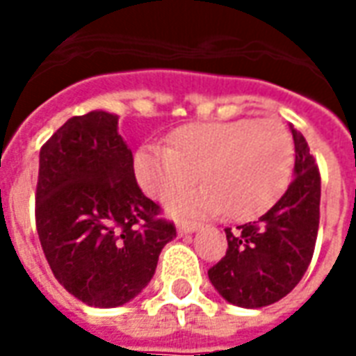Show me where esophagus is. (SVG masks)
Wrapping results in <instances>:
<instances>
[{
    "instance_id": "obj_1",
    "label": "esophagus",
    "mask_w": 356,
    "mask_h": 356,
    "mask_svg": "<svg viewBox=\"0 0 356 356\" xmlns=\"http://www.w3.org/2000/svg\"><path fill=\"white\" fill-rule=\"evenodd\" d=\"M198 229H200V225L198 223H186V221H183V223L177 225L179 234H193V232H196Z\"/></svg>"
}]
</instances>
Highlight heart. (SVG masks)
Here are the masks:
<instances>
[{
    "label": "heart",
    "instance_id": "obj_1",
    "mask_svg": "<svg viewBox=\"0 0 356 356\" xmlns=\"http://www.w3.org/2000/svg\"><path fill=\"white\" fill-rule=\"evenodd\" d=\"M293 165V143L275 120L200 122L179 127L168 147L145 143L133 154L140 191L165 200L196 177L204 185L173 196L168 211L177 217L221 213L254 217L282 196Z\"/></svg>",
    "mask_w": 356,
    "mask_h": 356
}]
</instances>
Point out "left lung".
<instances>
[{
	"instance_id": "8db88e82",
	"label": "left lung",
	"mask_w": 356,
	"mask_h": 356,
	"mask_svg": "<svg viewBox=\"0 0 356 356\" xmlns=\"http://www.w3.org/2000/svg\"><path fill=\"white\" fill-rule=\"evenodd\" d=\"M293 179L267 213L236 229H225L227 254L208 270L219 296L244 309L276 303L288 296L313 259L321 219V173L305 137L290 125Z\"/></svg>"
}]
</instances>
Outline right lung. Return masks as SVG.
Listing matches in <instances>:
<instances>
[{
    "label": "right lung",
    "instance_id": "right-lung-1",
    "mask_svg": "<svg viewBox=\"0 0 356 356\" xmlns=\"http://www.w3.org/2000/svg\"><path fill=\"white\" fill-rule=\"evenodd\" d=\"M133 175L118 116H74L40 150L35 229L58 282L91 307H120L154 276L177 236Z\"/></svg>",
    "mask_w": 356,
    "mask_h": 356
}]
</instances>
